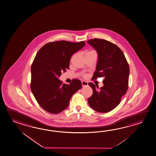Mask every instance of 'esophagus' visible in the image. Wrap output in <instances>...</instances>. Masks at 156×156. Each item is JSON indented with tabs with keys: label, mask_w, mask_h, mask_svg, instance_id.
<instances>
[{
	"label": "esophagus",
	"mask_w": 156,
	"mask_h": 156,
	"mask_svg": "<svg viewBox=\"0 0 156 156\" xmlns=\"http://www.w3.org/2000/svg\"><path fill=\"white\" fill-rule=\"evenodd\" d=\"M82 85L83 87H87V86H88V83L87 82L83 80V81H82Z\"/></svg>",
	"instance_id": "1"
}]
</instances>
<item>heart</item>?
<instances>
[{"label": "heart", "instance_id": "b5f03b06", "mask_svg": "<svg viewBox=\"0 0 156 156\" xmlns=\"http://www.w3.org/2000/svg\"><path fill=\"white\" fill-rule=\"evenodd\" d=\"M92 51H88V52H92Z\"/></svg>", "mask_w": 156, "mask_h": 156}]
</instances>
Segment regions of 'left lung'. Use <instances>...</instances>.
I'll list each match as a JSON object with an SVG mask.
<instances>
[{"label": "left lung", "instance_id": "left-lung-1", "mask_svg": "<svg viewBox=\"0 0 156 156\" xmlns=\"http://www.w3.org/2000/svg\"><path fill=\"white\" fill-rule=\"evenodd\" d=\"M87 43L98 53V62L93 80L104 77V86L89 83L93 94L88 98L90 107L100 113L111 111L119 105L127 91L129 67L123 53L117 45L102 39H90Z\"/></svg>", "mask_w": 156, "mask_h": 156}]
</instances>
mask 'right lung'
<instances>
[{"instance_id":"right-lung-1","label":"right lung","mask_w":156,"mask_h":156,"mask_svg":"<svg viewBox=\"0 0 156 156\" xmlns=\"http://www.w3.org/2000/svg\"><path fill=\"white\" fill-rule=\"evenodd\" d=\"M86 45L60 41L50 42L38 51L31 67L30 88L36 101L45 111L52 114L63 111L72 96L82 88L79 80L70 84L58 79L62 72L69 69L71 57Z\"/></svg>"}]
</instances>
